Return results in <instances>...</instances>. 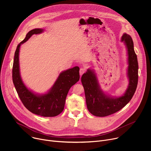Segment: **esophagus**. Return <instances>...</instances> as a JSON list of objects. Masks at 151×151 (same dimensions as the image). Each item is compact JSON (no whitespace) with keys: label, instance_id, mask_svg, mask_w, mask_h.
Returning a JSON list of instances; mask_svg holds the SVG:
<instances>
[{"label":"esophagus","instance_id":"obj_1","mask_svg":"<svg viewBox=\"0 0 151 151\" xmlns=\"http://www.w3.org/2000/svg\"><path fill=\"white\" fill-rule=\"evenodd\" d=\"M85 68H81V69H80V70H79V73H80V75H83L85 72Z\"/></svg>","mask_w":151,"mask_h":151}]
</instances>
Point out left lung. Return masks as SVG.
<instances>
[{
  "label": "left lung",
  "mask_w": 151,
  "mask_h": 151,
  "mask_svg": "<svg viewBox=\"0 0 151 151\" xmlns=\"http://www.w3.org/2000/svg\"><path fill=\"white\" fill-rule=\"evenodd\" d=\"M121 41L126 45L128 55L129 84L123 96L113 98L106 95L100 89L97 78L91 70L88 69L81 77L87 109L94 116H106L119 111L131 100L136 90L139 66L137 55L134 50L133 41L130 35L125 33L122 36Z\"/></svg>",
  "instance_id": "left-lung-1"
}]
</instances>
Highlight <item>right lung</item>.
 Masks as SVG:
<instances>
[{
	"instance_id": "1",
	"label": "right lung",
	"mask_w": 151,
	"mask_h": 151,
	"mask_svg": "<svg viewBox=\"0 0 151 151\" xmlns=\"http://www.w3.org/2000/svg\"><path fill=\"white\" fill-rule=\"evenodd\" d=\"M42 32L43 29H41L30 30L26 35L25 39L18 45L13 63L12 81L21 101L30 112L42 116L52 117L57 116L64 110L66 99L70 88L79 80V68L76 66L61 73L50 91L45 94H35L27 89L19 74L20 45L33 35L39 34Z\"/></svg>"
}]
</instances>
